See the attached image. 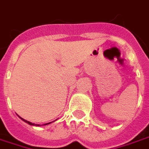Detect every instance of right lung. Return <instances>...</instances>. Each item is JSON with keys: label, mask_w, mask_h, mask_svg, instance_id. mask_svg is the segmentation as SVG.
<instances>
[{"label": "right lung", "mask_w": 149, "mask_h": 149, "mask_svg": "<svg viewBox=\"0 0 149 149\" xmlns=\"http://www.w3.org/2000/svg\"><path fill=\"white\" fill-rule=\"evenodd\" d=\"M19 116V115H18ZM20 117V116H19ZM20 119H22L24 122H26V123H28V124H30V125H33V126H41V125H40V124H36V123H31V122H30V121H27V120H26V119H24V118H22L21 117H20ZM54 122V121H53ZM53 122H49V123H45V124H43V125H47V124H49V123H53Z\"/></svg>", "instance_id": "add662e5"}]
</instances>
